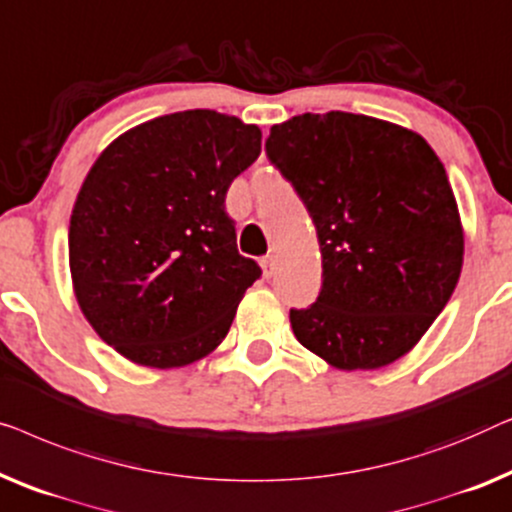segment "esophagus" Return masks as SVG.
Segmentation results:
<instances>
[{"instance_id":"esophagus-1","label":"esophagus","mask_w":512,"mask_h":512,"mask_svg":"<svg viewBox=\"0 0 512 512\" xmlns=\"http://www.w3.org/2000/svg\"><path fill=\"white\" fill-rule=\"evenodd\" d=\"M259 264H262V271L266 278H271L273 273H276V266H278V257L276 255H266L259 259Z\"/></svg>"}]
</instances>
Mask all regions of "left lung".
<instances>
[{
	"label": "left lung",
	"mask_w": 512,
	"mask_h": 512,
	"mask_svg": "<svg viewBox=\"0 0 512 512\" xmlns=\"http://www.w3.org/2000/svg\"><path fill=\"white\" fill-rule=\"evenodd\" d=\"M266 155L306 204L322 253L318 301L290 311L297 341L338 371L408 355L464 264L462 218L434 148L394 122L329 111L273 125Z\"/></svg>",
	"instance_id": "8db88e82"
}]
</instances>
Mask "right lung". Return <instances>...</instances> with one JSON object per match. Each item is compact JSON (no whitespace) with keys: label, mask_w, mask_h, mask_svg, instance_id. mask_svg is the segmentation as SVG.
<instances>
[{"label":"right lung","mask_w":512,"mask_h":512,"mask_svg":"<svg viewBox=\"0 0 512 512\" xmlns=\"http://www.w3.org/2000/svg\"><path fill=\"white\" fill-rule=\"evenodd\" d=\"M259 153L257 125L192 109L127 129L92 164L69 220L71 285L129 362L181 369L227 336L262 269L236 250L225 194Z\"/></svg>","instance_id":"right-lung-1"}]
</instances>
